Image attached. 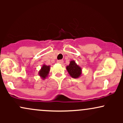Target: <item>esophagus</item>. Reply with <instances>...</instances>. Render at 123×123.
I'll use <instances>...</instances> for the list:
<instances>
[{
	"mask_svg": "<svg viewBox=\"0 0 123 123\" xmlns=\"http://www.w3.org/2000/svg\"><path fill=\"white\" fill-rule=\"evenodd\" d=\"M63 60H58V61H57V63H60V64H62V63H63Z\"/></svg>",
	"mask_w": 123,
	"mask_h": 123,
	"instance_id": "34e87169",
	"label": "esophagus"
}]
</instances>
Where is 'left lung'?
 Wrapping results in <instances>:
<instances>
[{"instance_id":"8db88e82","label":"left lung","mask_w":123,"mask_h":123,"mask_svg":"<svg viewBox=\"0 0 123 123\" xmlns=\"http://www.w3.org/2000/svg\"><path fill=\"white\" fill-rule=\"evenodd\" d=\"M66 70L72 78L77 79L80 77L82 74L81 68L74 61H70L69 65L66 66Z\"/></svg>"}]
</instances>
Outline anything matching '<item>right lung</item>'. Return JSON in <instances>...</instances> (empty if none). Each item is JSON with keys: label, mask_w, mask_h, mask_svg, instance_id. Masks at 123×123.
<instances>
[{"label": "right lung", "mask_w": 123, "mask_h": 123, "mask_svg": "<svg viewBox=\"0 0 123 123\" xmlns=\"http://www.w3.org/2000/svg\"><path fill=\"white\" fill-rule=\"evenodd\" d=\"M50 70V66L43 64L40 70L39 71V75L42 79L44 80L49 75Z\"/></svg>", "instance_id": "obj_1"}]
</instances>
